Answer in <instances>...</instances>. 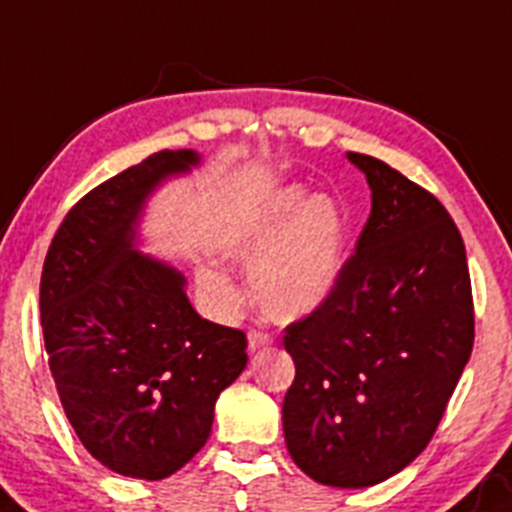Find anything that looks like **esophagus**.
<instances>
[{"instance_id": "1", "label": "esophagus", "mask_w": 512, "mask_h": 512, "mask_svg": "<svg viewBox=\"0 0 512 512\" xmlns=\"http://www.w3.org/2000/svg\"><path fill=\"white\" fill-rule=\"evenodd\" d=\"M270 343H272L270 333H265V331H250V333H247V348H250L252 353L260 351V348H265V346H270Z\"/></svg>"}]
</instances>
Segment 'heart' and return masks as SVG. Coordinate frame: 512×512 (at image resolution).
Listing matches in <instances>:
<instances>
[{
    "label": "heart",
    "mask_w": 512,
    "mask_h": 512,
    "mask_svg": "<svg viewBox=\"0 0 512 512\" xmlns=\"http://www.w3.org/2000/svg\"><path fill=\"white\" fill-rule=\"evenodd\" d=\"M348 219L336 199L313 197L290 184L252 204L224 237V252L250 267L252 298L272 321H298L315 313L343 275ZM199 283L227 290L222 272L199 270Z\"/></svg>",
    "instance_id": "obj_1"
}]
</instances>
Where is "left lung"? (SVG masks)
Instances as JSON below:
<instances>
[{"label": "left lung", "mask_w": 512, "mask_h": 512, "mask_svg": "<svg viewBox=\"0 0 512 512\" xmlns=\"http://www.w3.org/2000/svg\"><path fill=\"white\" fill-rule=\"evenodd\" d=\"M371 214L336 293L285 328L295 381L283 432L295 465L331 487H371L417 460L475 341L465 242L427 189L348 154Z\"/></svg>", "instance_id": "8db88e82"}]
</instances>
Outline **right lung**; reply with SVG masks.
<instances>
[{"label": "right lung", "mask_w": 512, "mask_h": 512, "mask_svg": "<svg viewBox=\"0 0 512 512\" xmlns=\"http://www.w3.org/2000/svg\"><path fill=\"white\" fill-rule=\"evenodd\" d=\"M202 164L159 151L88 191L40 280L47 361L75 434L108 470L164 480L209 439L217 396L247 366L242 331L204 321L174 265L138 250L148 197Z\"/></svg>", "instance_id": "right-lung-1"}]
</instances>
